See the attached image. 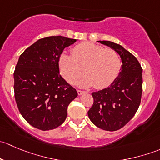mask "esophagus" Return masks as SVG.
Instances as JSON below:
<instances>
[{
  "mask_svg": "<svg viewBox=\"0 0 160 160\" xmlns=\"http://www.w3.org/2000/svg\"><path fill=\"white\" fill-rule=\"evenodd\" d=\"M86 93V91H84V90H77V93H78V95H81L83 94V93Z\"/></svg>",
  "mask_w": 160,
  "mask_h": 160,
  "instance_id": "obj_1",
  "label": "esophagus"
}]
</instances>
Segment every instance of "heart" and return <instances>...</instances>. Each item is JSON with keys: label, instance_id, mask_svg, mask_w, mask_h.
Returning a JSON list of instances; mask_svg holds the SVG:
<instances>
[{"label": "heart", "instance_id": "b5f03b06", "mask_svg": "<svg viewBox=\"0 0 160 160\" xmlns=\"http://www.w3.org/2000/svg\"><path fill=\"white\" fill-rule=\"evenodd\" d=\"M61 74L68 83L73 84L83 74L79 82L83 88L94 86L101 89L111 85L122 70V59L114 49H105L91 42H83L72 50V55L62 53L59 59Z\"/></svg>", "mask_w": 160, "mask_h": 160}]
</instances>
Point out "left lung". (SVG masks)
<instances>
[{"label":"left lung","mask_w":160,"mask_h":160,"mask_svg":"<svg viewBox=\"0 0 160 160\" xmlns=\"http://www.w3.org/2000/svg\"><path fill=\"white\" fill-rule=\"evenodd\" d=\"M99 42L120 55L122 70L111 86L92 93L93 104L88 114L97 127L114 132L123 128L139 107L142 68L136 58L122 46L110 41Z\"/></svg>","instance_id":"8db88e82"}]
</instances>
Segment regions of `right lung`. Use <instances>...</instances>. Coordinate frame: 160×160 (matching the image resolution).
I'll return each mask as SVG.
<instances>
[{
    "instance_id": "1",
    "label": "right lung",
    "mask_w": 160,
    "mask_h": 160,
    "mask_svg": "<svg viewBox=\"0 0 160 160\" xmlns=\"http://www.w3.org/2000/svg\"><path fill=\"white\" fill-rule=\"evenodd\" d=\"M77 41L63 36L38 39L21 54L14 72V98L22 117L35 128L52 130L67 118L77 90L59 74V59Z\"/></svg>"
}]
</instances>
